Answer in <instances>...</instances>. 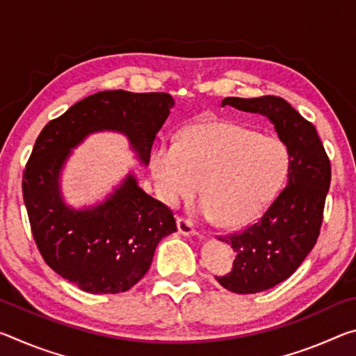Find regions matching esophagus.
Returning a JSON list of instances; mask_svg holds the SVG:
<instances>
[{
    "mask_svg": "<svg viewBox=\"0 0 356 356\" xmlns=\"http://www.w3.org/2000/svg\"><path fill=\"white\" fill-rule=\"evenodd\" d=\"M177 229H179V232L182 234V236H195V234H197L196 227L193 226V222L190 220L182 218V216L177 218Z\"/></svg>",
    "mask_w": 356,
    "mask_h": 356,
    "instance_id": "obj_1",
    "label": "esophagus"
}]
</instances>
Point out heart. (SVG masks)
Wrapping results in <instances>:
<instances>
[{"label": "heart", "mask_w": 356, "mask_h": 356, "mask_svg": "<svg viewBox=\"0 0 356 356\" xmlns=\"http://www.w3.org/2000/svg\"><path fill=\"white\" fill-rule=\"evenodd\" d=\"M150 171L168 206L190 200L201 185L204 215L222 227H240L280 195L291 172V152L278 138L213 120L191 125L177 144L156 146Z\"/></svg>", "instance_id": "b5f03b06"}]
</instances>
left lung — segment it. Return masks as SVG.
<instances>
[{"instance_id": "8db88e82", "label": "left lung", "mask_w": 356, "mask_h": 356, "mask_svg": "<svg viewBox=\"0 0 356 356\" xmlns=\"http://www.w3.org/2000/svg\"><path fill=\"white\" fill-rule=\"evenodd\" d=\"M261 113L275 124L280 140L291 152L287 185L259 218L218 240L236 252L232 270L215 276L236 293H256L287 280L321 234L325 200L331 182V165L317 130L284 99L226 97L221 106Z\"/></svg>"}]
</instances>
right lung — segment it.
<instances>
[{
	"mask_svg": "<svg viewBox=\"0 0 356 356\" xmlns=\"http://www.w3.org/2000/svg\"><path fill=\"white\" fill-rule=\"evenodd\" d=\"M172 105L168 92H97L51 119L35 140L22 180L34 242L48 267L84 292L134 287L149 270L156 245L177 225L172 210L144 193L134 176L102 206L69 209L58 186L63 163L72 147L99 130L122 131L149 163Z\"/></svg>",
	"mask_w": 356,
	"mask_h": 356,
	"instance_id": "1",
	"label": "right lung"
}]
</instances>
